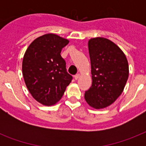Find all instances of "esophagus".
Masks as SVG:
<instances>
[{"instance_id": "1", "label": "esophagus", "mask_w": 146, "mask_h": 146, "mask_svg": "<svg viewBox=\"0 0 146 146\" xmlns=\"http://www.w3.org/2000/svg\"><path fill=\"white\" fill-rule=\"evenodd\" d=\"M80 73H78V74H76V75L74 76V79H75L76 80H77L78 79L80 78Z\"/></svg>"}]
</instances>
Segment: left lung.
Returning a JSON list of instances; mask_svg holds the SVG:
<instances>
[{
	"instance_id": "8db88e82",
	"label": "left lung",
	"mask_w": 146,
	"mask_h": 146,
	"mask_svg": "<svg viewBox=\"0 0 146 146\" xmlns=\"http://www.w3.org/2000/svg\"><path fill=\"white\" fill-rule=\"evenodd\" d=\"M92 84L85 93L89 106L102 109L113 104L124 89L129 76L126 55L111 40L93 38L88 42Z\"/></svg>"
}]
</instances>
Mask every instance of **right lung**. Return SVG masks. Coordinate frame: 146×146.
I'll list each match as a JSON object with an SVG mask.
<instances>
[{
	"instance_id": "1",
	"label": "right lung",
	"mask_w": 146,
	"mask_h": 146,
	"mask_svg": "<svg viewBox=\"0 0 146 146\" xmlns=\"http://www.w3.org/2000/svg\"><path fill=\"white\" fill-rule=\"evenodd\" d=\"M69 40L53 33L33 41L23 59V76L26 86L34 98L43 105L58 102L72 81L62 58V48Z\"/></svg>"
}]
</instances>
